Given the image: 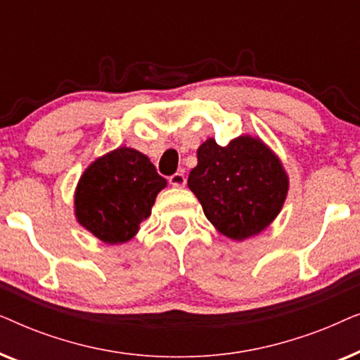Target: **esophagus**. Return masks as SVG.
<instances>
[{
  "mask_svg": "<svg viewBox=\"0 0 360 360\" xmlns=\"http://www.w3.org/2000/svg\"><path fill=\"white\" fill-rule=\"evenodd\" d=\"M169 181H170L172 186H175V188H181V186H185L186 179H185L184 174H180V172H176V174H174V175L170 176Z\"/></svg>",
  "mask_w": 360,
  "mask_h": 360,
  "instance_id": "obj_1",
  "label": "esophagus"
}]
</instances>
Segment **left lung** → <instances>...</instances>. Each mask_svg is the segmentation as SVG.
<instances>
[{"mask_svg":"<svg viewBox=\"0 0 360 360\" xmlns=\"http://www.w3.org/2000/svg\"><path fill=\"white\" fill-rule=\"evenodd\" d=\"M196 157L188 188L216 231L245 240L274 223L287 200L290 179L280 157L259 136L243 134L224 147L208 137Z\"/></svg>","mask_w":360,"mask_h":360,"instance_id":"left-lung-1","label":"left lung"}]
</instances>
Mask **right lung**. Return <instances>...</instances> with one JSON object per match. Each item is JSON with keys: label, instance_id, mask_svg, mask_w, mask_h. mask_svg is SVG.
<instances>
[{"label": "right lung", "instance_id": "obj_1", "mask_svg": "<svg viewBox=\"0 0 360 360\" xmlns=\"http://www.w3.org/2000/svg\"><path fill=\"white\" fill-rule=\"evenodd\" d=\"M167 180L149 157L132 147H117L98 157L83 172L73 195L77 223L101 243L124 244L150 216Z\"/></svg>", "mask_w": 360, "mask_h": 360}]
</instances>
